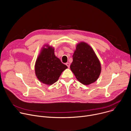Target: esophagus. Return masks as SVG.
Wrapping results in <instances>:
<instances>
[{
    "label": "esophagus",
    "instance_id": "34e87169",
    "mask_svg": "<svg viewBox=\"0 0 131 131\" xmlns=\"http://www.w3.org/2000/svg\"><path fill=\"white\" fill-rule=\"evenodd\" d=\"M66 65L67 66L68 68H69V67H70V64H69V63H66Z\"/></svg>",
    "mask_w": 131,
    "mask_h": 131
}]
</instances>
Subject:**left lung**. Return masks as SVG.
<instances>
[{"instance_id": "1", "label": "left lung", "mask_w": 131, "mask_h": 131, "mask_svg": "<svg viewBox=\"0 0 131 131\" xmlns=\"http://www.w3.org/2000/svg\"><path fill=\"white\" fill-rule=\"evenodd\" d=\"M72 59L70 68L80 82L89 85L97 80L101 65L94 50L88 44L84 42L78 43Z\"/></svg>"}]
</instances>
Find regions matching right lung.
<instances>
[{
	"instance_id": "right-lung-1",
	"label": "right lung",
	"mask_w": 131,
	"mask_h": 131,
	"mask_svg": "<svg viewBox=\"0 0 131 131\" xmlns=\"http://www.w3.org/2000/svg\"><path fill=\"white\" fill-rule=\"evenodd\" d=\"M35 63V73L39 80L46 84L52 85L57 82L62 72L67 66L55 57L54 49L45 45Z\"/></svg>"
}]
</instances>
